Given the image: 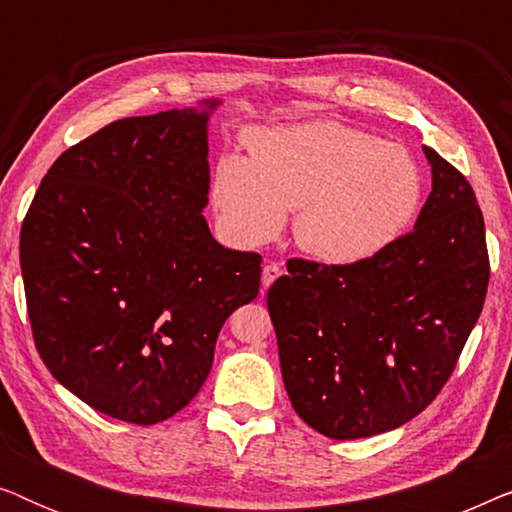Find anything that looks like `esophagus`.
Returning a JSON list of instances; mask_svg holds the SVG:
<instances>
[{
    "label": "esophagus",
    "instance_id": "esophagus-1",
    "mask_svg": "<svg viewBox=\"0 0 512 512\" xmlns=\"http://www.w3.org/2000/svg\"><path fill=\"white\" fill-rule=\"evenodd\" d=\"M282 268H279V265L277 263H268V265H265V268H263V289H268V286L272 284V282H275V279L277 277H282Z\"/></svg>",
    "mask_w": 512,
    "mask_h": 512
}]
</instances>
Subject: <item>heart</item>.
Listing matches in <instances>:
<instances>
[{
    "label": "heart",
    "instance_id": "heart-1",
    "mask_svg": "<svg viewBox=\"0 0 512 512\" xmlns=\"http://www.w3.org/2000/svg\"><path fill=\"white\" fill-rule=\"evenodd\" d=\"M249 158L223 153L212 198L240 244L268 242L298 209V247L354 265L394 244L422 202V172L403 146L333 121L247 132Z\"/></svg>",
    "mask_w": 512,
    "mask_h": 512
}]
</instances>
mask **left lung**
<instances>
[{"mask_svg": "<svg viewBox=\"0 0 512 512\" xmlns=\"http://www.w3.org/2000/svg\"><path fill=\"white\" fill-rule=\"evenodd\" d=\"M433 188L415 228L354 265L291 258L268 291L293 410L321 436L396 429L440 394L485 305V219L457 167L424 146Z\"/></svg>", "mask_w": 512, "mask_h": 512, "instance_id": "obj_1", "label": "left lung"}]
</instances>
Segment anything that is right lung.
Returning <instances> with one entry per match:
<instances>
[{
    "instance_id": "obj_1",
    "label": "right lung",
    "mask_w": 512,
    "mask_h": 512,
    "mask_svg": "<svg viewBox=\"0 0 512 512\" xmlns=\"http://www.w3.org/2000/svg\"><path fill=\"white\" fill-rule=\"evenodd\" d=\"M207 151V111L104 125L55 160L20 228L41 361L121 422L186 408L221 326L261 289V254L221 247L202 216Z\"/></svg>"
}]
</instances>
